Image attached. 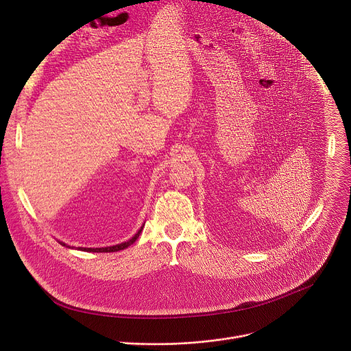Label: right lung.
Wrapping results in <instances>:
<instances>
[{
	"label": "right lung",
	"mask_w": 351,
	"mask_h": 351,
	"mask_svg": "<svg viewBox=\"0 0 351 351\" xmlns=\"http://www.w3.org/2000/svg\"><path fill=\"white\" fill-rule=\"evenodd\" d=\"M143 225H145V222L141 225L140 229L137 230V233L132 237V239H129L128 241H123V243H121V244H115V245H110V247H100V248H86V247H73V245H69V244H66V243H64V241H60L58 240V243L61 244V245H64V247H66V248H75V250H78V251H85V252H115V251H121V250H126L128 247H130L138 237H140L141 232H142V229H143Z\"/></svg>",
	"instance_id": "1"
}]
</instances>
